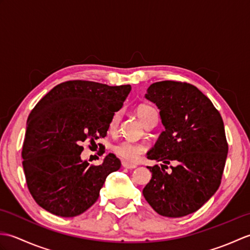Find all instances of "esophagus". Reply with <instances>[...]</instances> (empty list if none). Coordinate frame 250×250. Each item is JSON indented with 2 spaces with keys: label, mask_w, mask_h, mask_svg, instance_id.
Masks as SVG:
<instances>
[{
  "label": "esophagus",
  "mask_w": 250,
  "mask_h": 250,
  "mask_svg": "<svg viewBox=\"0 0 250 250\" xmlns=\"http://www.w3.org/2000/svg\"><path fill=\"white\" fill-rule=\"evenodd\" d=\"M122 167H124L125 168H128V169H132V168H135L136 166H134V164H130L128 162H122Z\"/></svg>",
  "instance_id": "34e87169"
}]
</instances>
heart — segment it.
I'll return each mask as SVG.
<instances>
[{"label": "heart", "instance_id": "obj_1", "mask_svg": "<svg viewBox=\"0 0 250 250\" xmlns=\"http://www.w3.org/2000/svg\"><path fill=\"white\" fill-rule=\"evenodd\" d=\"M136 115L143 124H145V122L153 118V117H157V110L149 105H140L136 109ZM119 120L120 114L116 113L110 119L109 131H116L117 126L119 125ZM114 151L117 156L124 159V160L128 162H135L141 157V155H143L146 151V146L141 144V143L125 140L119 142L114 147Z\"/></svg>", "mask_w": 250, "mask_h": 250}]
</instances>
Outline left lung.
Listing matches in <instances>:
<instances>
[{
  "instance_id": "left-lung-1",
  "label": "left lung",
  "mask_w": 250,
  "mask_h": 250,
  "mask_svg": "<svg viewBox=\"0 0 250 250\" xmlns=\"http://www.w3.org/2000/svg\"><path fill=\"white\" fill-rule=\"evenodd\" d=\"M145 98L160 109L164 130L147 152L150 160L169 164L147 167L152 173L143 190L159 215L178 218L203 206L218 190L228 143L219 111L193 84L173 81L150 84Z\"/></svg>"
}]
</instances>
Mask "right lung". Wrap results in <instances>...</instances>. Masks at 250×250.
I'll use <instances>...</instances> for the list:
<instances>
[{
    "instance_id": "1",
    "label": "right lung",
    "mask_w": 250,
    "mask_h": 250,
    "mask_svg": "<svg viewBox=\"0 0 250 250\" xmlns=\"http://www.w3.org/2000/svg\"><path fill=\"white\" fill-rule=\"evenodd\" d=\"M130 91V84L70 81L52 88L32 109L21 155L26 185L41 207L75 217L97 202L106 177L121 162L108 153L102 164L89 166L81 158L82 144L106 136ZM104 152L100 148V155Z\"/></svg>"
}]
</instances>
